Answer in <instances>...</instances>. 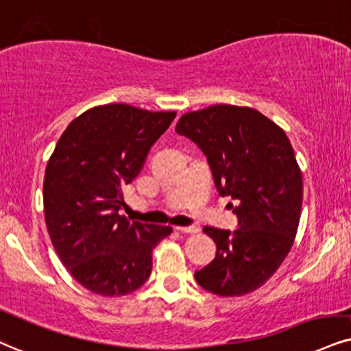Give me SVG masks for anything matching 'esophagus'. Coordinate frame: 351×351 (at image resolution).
Here are the masks:
<instances>
[{
  "label": "esophagus",
  "mask_w": 351,
  "mask_h": 351,
  "mask_svg": "<svg viewBox=\"0 0 351 351\" xmlns=\"http://www.w3.org/2000/svg\"><path fill=\"white\" fill-rule=\"evenodd\" d=\"M176 231L185 232V234H195V232H198V228L197 226H177Z\"/></svg>",
  "instance_id": "1"
}]
</instances>
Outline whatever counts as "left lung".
<instances>
[{"label":"left lung","instance_id":"1","mask_svg":"<svg viewBox=\"0 0 351 351\" xmlns=\"http://www.w3.org/2000/svg\"><path fill=\"white\" fill-rule=\"evenodd\" d=\"M176 132L205 153L219 195L239 203L236 231L203 228L216 257L195 271L197 283L223 298L252 293L278 270L298 232L302 176L291 143L258 110L229 104L187 112Z\"/></svg>","mask_w":351,"mask_h":351}]
</instances>
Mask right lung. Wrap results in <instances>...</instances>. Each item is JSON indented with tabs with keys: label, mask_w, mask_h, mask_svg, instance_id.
<instances>
[{
	"label": "right lung",
	"mask_w": 351,
	"mask_h": 351,
	"mask_svg": "<svg viewBox=\"0 0 351 351\" xmlns=\"http://www.w3.org/2000/svg\"><path fill=\"white\" fill-rule=\"evenodd\" d=\"M176 112L128 104L93 107L68 125L43 179V210L51 244L81 287L123 296L149 278L153 249L171 226L128 221L122 189L140 174L151 146Z\"/></svg>",
	"instance_id": "add662e5"
}]
</instances>
